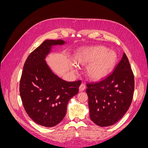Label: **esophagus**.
<instances>
[{"mask_svg":"<svg viewBox=\"0 0 148 148\" xmlns=\"http://www.w3.org/2000/svg\"><path fill=\"white\" fill-rule=\"evenodd\" d=\"M85 88H86V84H85L84 83H82L79 86V91H84Z\"/></svg>","mask_w":148,"mask_h":148,"instance_id":"esophagus-1","label":"esophagus"}]
</instances>
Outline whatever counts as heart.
Masks as SVG:
<instances>
[{
  "instance_id": "obj_1",
  "label": "heart",
  "mask_w": 148,
  "mask_h": 148,
  "mask_svg": "<svg viewBox=\"0 0 148 148\" xmlns=\"http://www.w3.org/2000/svg\"><path fill=\"white\" fill-rule=\"evenodd\" d=\"M75 62L82 65L90 64L87 69L89 78L92 80L102 79L113 70L117 62V55L106 47L98 46L79 50Z\"/></svg>"
}]
</instances>
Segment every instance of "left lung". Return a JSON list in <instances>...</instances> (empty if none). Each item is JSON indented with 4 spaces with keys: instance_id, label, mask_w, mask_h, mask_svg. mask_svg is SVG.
<instances>
[{
    "instance_id": "8db88e82",
    "label": "left lung",
    "mask_w": 148,
    "mask_h": 148,
    "mask_svg": "<svg viewBox=\"0 0 148 148\" xmlns=\"http://www.w3.org/2000/svg\"><path fill=\"white\" fill-rule=\"evenodd\" d=\"M86 86L91 120L100 127L117 123L130 106L135 89L134 75L125 53L112 73Z\"/></svg>"
}]
</instances>
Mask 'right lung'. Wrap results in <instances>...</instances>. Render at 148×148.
Listing matches in <instances>:
<instances>
[{
	"instance_id": "add662e5",
	"label": "right lung",
	"mask_w": 148,
	"mask_h": 148,
	"mask_svg": "<svg viewBox=\"0 0 148 148\" xmlns=\"http://www.w3.org/2000/svg\"><path fill=\"white\" fill-rule=\"evenodd\" d=\"M61 39L46 40L31 52L23 66L20 94L23 107L34 122L52 127L65 117L67 104L78 94L81 80L68 82L58 77L44 60L51 47L62 45Z\"/></svg>"
}]
</instances>
